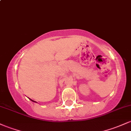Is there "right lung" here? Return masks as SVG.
Listing matches in <instances>:
<instances>
[{"instance_id":"obj_1","label":"right lung","mask_w":131,"mask_h":131,"mask_svg":"<svg viewBox=\"0 0 131 131\" xmlns=\"http://www.w3.org/2000/svg\"><path fill=\"white\" fill-rule=\"evenodd\" d=\"M30 100H31V101H34V102H35V101H33V100H31V99H30Z\"/></svg>"}]
</instances>
